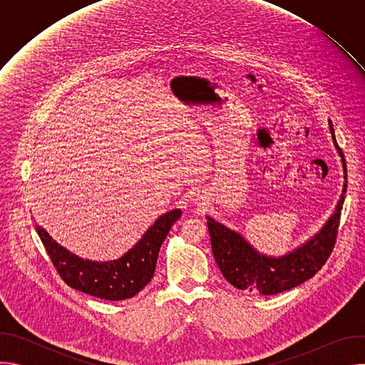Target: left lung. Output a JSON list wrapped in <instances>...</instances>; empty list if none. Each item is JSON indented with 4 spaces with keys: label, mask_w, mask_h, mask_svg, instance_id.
I'll return each instance as SVG.
<instances>
[{
    "label": "left lung",
    "mask_w": 365,
    "mask_h": 365,
    "mask_svg": "<svg viewBox=\"0 0 365 365\" xmlns=\"http://www.w3.org/2000/svg\"><path fill=\"white\" fill-rule=\"evenodd\" d=\"M328 124L335 148L341 155L344 187L335 212L318 234L289 254L269 257L259 254L241 234L227 228L211 217H206L215 262L224 277L234 287L247 292H258L262 294H277L312 279L327 263L335 247L345 199L344 193L346 192V165L344 153L335 140L331 120Z\"/></svg>",
    "instance_id": "left-lung-1"
}]
</instances>
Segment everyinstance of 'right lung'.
Listing matches in <instances>:
<instances>
[{
  "label": "right lung",
  "mask_w": 365,
  "mask_h": 365,
  "mask_svg": "<svg viewBox=\"0 0 365 365\" xmlns=\"http://www.w3.org/2000/svg\"><path fill=\"white\" fill-rule=\"evenodd\" d=\"M180 215V210H172L159 217L131 250L111 262L83 259L58 244L40 225L34 228L68 286L99 299L124 300L135 296L153 279L160 247Z\"/></svg>",
  "instance_id": "add662e5"
}]
</instances>
